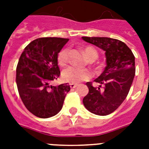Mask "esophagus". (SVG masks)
<instances>
[{
  "mask_svg": "<svg viewBox=\"0 0 149 149\" xmlns=\"http://www.w3.org/2000/svg\"><path fill=\"white\" fill-rule=\"evenodd\" d=\"M77 86H78V85L76 84H70V87H71V88H76Z\"/></svg>",
  "mask_w": 149,
  "mask_h": 149,
  "instance_id": "34e87169",
  "label": "esophagus"
}]
</instances>
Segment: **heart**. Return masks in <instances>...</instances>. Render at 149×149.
<instances>
[{"label": "heart", "instance_id": "obj_1", "mask_svg": "<svg viewBox=\"0 0 149 149\" xmlns=\"http://www.w3.org/2000/svg\"><path fill=\"white\" fill-rule=\"evenodd\" d=\"M85 56L90 61H94L98 58L97 51L93 47L87 46L84 49ZM69 54L70 50L68 48H63L58 53L57 61L58 65L61 66H64L67 64L69 61ZM92 76L91 72L87 69L79 68L77 66H70L63 70V78L65 81L70 83H80V82L86 81L90 79Z\"/></svg>", "mask_w": 149, "mask_h": 149}]
</instances>
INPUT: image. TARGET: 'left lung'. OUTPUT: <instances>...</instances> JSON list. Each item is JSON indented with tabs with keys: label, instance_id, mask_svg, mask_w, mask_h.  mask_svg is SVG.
<instances>
[{
	"label": "left lung",
	"instance_id": "1",
	"mask_svg": "<svg viewBox=\"0 0 149 149\" xmlns=\"http://www.w3.org/2000/svg\"><path fill=\"white\" fill-rule=\"evenodd\" d=\"M86 42L105 51L107 65L104 72L94 79L98 86L91 82L86 86L89 93L83 103L89 111L106 116L117 110L127 97L135 75L134 56L121 41L107 37H82Z\"/></svg>",
	"mask_w": 149,
	"mask_h": 149
}]
</instances>
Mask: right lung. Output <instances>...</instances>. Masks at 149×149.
I'll list each match as a JSON object with an SVG mask.
<instances>
[{"instance_id": "1", "label": "right lung", "mask_w": 149, "mask_h": 149, "mask_svg": "<svg viewBox=\"0 0 149 149\" xmlns=\"http://www.w3.org/2000/svg\"><path fill=\"white\" fill-rule=\"evenodd\" d=\"M69 38H39L30 42L20 56L16 84L26 108L40 118H51L61 111L70 85H50L60 70L57 56Z\"/></svg>"}]
</instances>
